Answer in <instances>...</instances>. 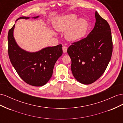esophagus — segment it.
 <instances>
[{
  "label": "esophagus",
  "instance_id": "34e87169",
  "mask_svg": "<svg viewBox=\"0 0 123 123\" xmlns=\"http://www.w3.org/2000/svg\"><path fill=\"white\" fill-rule=\"evenodd\" d=\"M62 51H63V52H64V53H66L67 51V47L65 46H63Z\"/></svg>",
  "mask_w": 123,
  "mask_h": 123
}]
</instances>
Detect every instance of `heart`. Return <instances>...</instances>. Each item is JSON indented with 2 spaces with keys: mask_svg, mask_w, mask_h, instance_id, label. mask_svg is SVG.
<instances>
[{
  "mask_svg": "<svg viewBox=\"0 0 123 123\" xmlns=\"http://www.w3.org/2000/svg\"><path fill=\"white\" fill-rule=\"evenodd\" d=\"M53 25L57 31H66L65 37L70 41L82 38L86 34L89 28L88 22L84 19L78 20V17L75 14H68L59 17Z\"/></svg>",
  "mask_w": 123,
  "mask_h": 123,
  "instance_id": "1",
  "label": "heart"
}]
</instances>
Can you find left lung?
<instances>
[{
    "instance_id": "left-lung-1",
    "label": "left lung",
    "mask_w": 123,
    "mask_h": 123,
    "mask_svg": "<svg viewBox=\"0 0 123 123\" xmlns=\"http://www.w3.org/2000/svg\"><path fill=\"white\" fill-rule=\"evenodd\" d=\"M94 28L86 37L72 43L67 50L71 60V69L80 83L89 85L105 72L112 53L110 25L95 12Z\"/></svg>"
}]
</instances>
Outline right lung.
Returning a JSON list of instances; mask_svg holds the SVG:
<instances>
[{
    "label": "right lung",
    "mask_w": 123,
    "mask_h": 123,
    "mask_svg": "<svg viewBox=\"0 0 123 123\" xmlns=\"http://www.w3.org/2000/svg\"><path fill=\"white\" fill-rule=\"evenodd\" d=\"M39 17H33L37 18ZM29 17H20L28 19ZM15 25L8 35V54L11 64L21 79L33 86H42L52 75L54 66L62 54V45L47 47L36 52H29L18 46L13 36Z\"/></svg>",
    "instance_id": "add662e5"
}]
</instances>
